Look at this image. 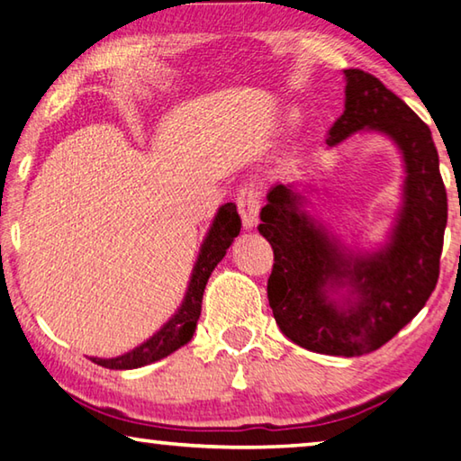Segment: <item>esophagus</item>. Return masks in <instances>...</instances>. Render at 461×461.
<instances>
[{"instance_id":"1","label":"esophagus","mask_w":461,"mask_h":461,"mask_svg":"<svg viewBox=\"0 0 461 461\" xmlns=\"http://www.w3.org/2000/svg\"><path fill=\"white\" fill-rule=\"evenodd\" d=\"M238 209L241 215V223L246 230H252L258 223L260 213V191L254 185H241L238 191Z\"/></svg>"}]
</instances>
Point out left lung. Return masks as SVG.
Masks as SVG:
<instances>
[{
	"mask_svg": "<svg viewBox=\"0 0 461 461\" xmlns=\"http://www.w3.org/2000/svg\"><path fill=\"white\" fill-rule=\"evenodd\" d=\"M346 109L327 146L356 131H380L404 160L402 207L378 252L352 254L305 212L294 185H275L258 231L275 249L268 303L296 346L327 356H364L393 339L415 317L439 278L447 193L427 123L360 68H346ZM346 287L342 303L331 292Z\"/></svg>",
	"mask_w": 461,
	"mask_h": 461,
	"instance_id": "1",
	"label": "left lung"
}]
</instances>
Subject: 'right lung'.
<instances>
[{
    "instance_id": "right-lung-1",
    "label": "right lung",
    "mask_w": 461,
    "mask_h": 461,
    "mask_svg": "<svg viewBox=\"0 0 461 461\" xmlns=\"http://www.w3.org/2000/svg\"><path fill=\"white\" fill-rule=\"evenodd\" d=\"M240 228L241 220L236 205L233 203H225V205L220 207V212H217L212 230L207 231L205 241L201 244L199 258L194 262L191 283L189 288H186L183 305L170 317V321L165 323L160 331H156L150 339H146L142 346L134 348L128 354L107 357V360L105 357H91V360L109 370L142 368L146 364L162 360V357L176 352L178 348H183L186 341H191L201 315V301L203 293H205L207 280L212 276L213 268L221 262L225 252H228L233 238H238Z\"/></svg>"
}]
</instances>
